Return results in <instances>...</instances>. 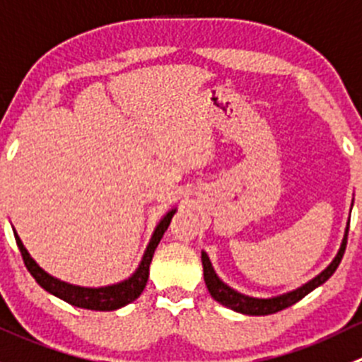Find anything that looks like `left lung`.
<instances>
[{
	"mask_svg": "<svg viewBox=\"0 0 362 362\" xmlns=\"http://www.w3.org/2000/svg\"><path fill=\"white\" fill-rule=\"evenodd\" d=\"M354 205V202H352ZM350 224V221H349ZM349 224L345 228V235H343L341 245H339L338 252H336L334 259L322 270L320 274L315 276L313 279H310L308 283H304L299 288L292 290V292L281 293V296L269 297V299H258V297L244 296V293L237 292L231 286H228L219 276L216 274L212 263H210L209 255L205 251H202V263H203V278H205V285L209 288L210 296L217 300L223 306L230 308V310L237 311V313L242 315H251V317H263V315H272L278 313V311L285 310V308H290L292 304L299 303L303 297H306L308 293L313 292L315 288H318L320 285H324L329 278L336 272L339 262L343 258V252H345L346 247V235H349Z\"/></svg>",
	"mask_w": 362,
	"mask_h": 362,
	"instance_id": "8db88e82",
	"label": "left lung"
}]
</instances>
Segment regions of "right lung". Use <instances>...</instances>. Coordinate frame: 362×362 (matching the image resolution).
Here are the masks:
<instances>
[{
  "mask_svg": "<svg viewBox=\"0 0 362 362\" xmlns=\"http://www.w3.org/2000/svg\"><path fill=\"white\" fill-rule=\"evenodd\" d=\"M175 212H177V209H171L170 212L164 214L163 219L159 221V224H157L156 230H153L148 245H146L145 255H143L138 269L134 270V274H132L131 278L124 279V281L120 283H115V285L97 286V288L65 283L62 281V279L51 276L49 272H45V270L42 269L33 258H31V255L28 252V249L24 247L23 240H21L19 235L16 233V230H13V235H16V242L17 245H19L21 255H23L24 265H26V269L30 270V274L33 276L35 281H37L45 292L52 293L54 297L72 304V306L83 308V310L115 311L127 306V304H131L132 300L138 299V297L141 296L143 290H145L146 281H148L150 263H152L153 252H156V247L159 245L164 231H166L168 226H170L171 217L175 216Z\"/></svg>",
  "mask_w": 362,
  "mask_h": 362,
  "instance_id": "1",
  "label": "right lung"
}]
</instances>
